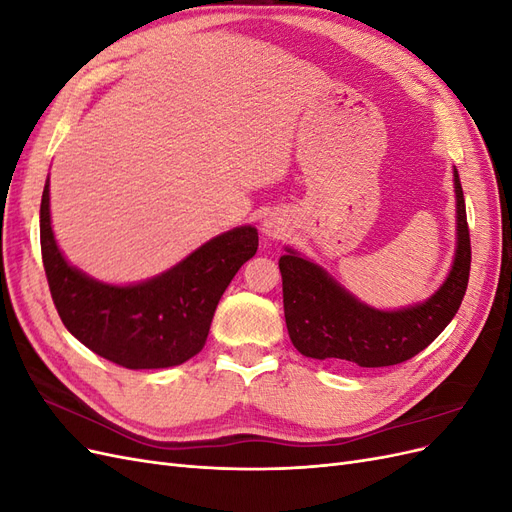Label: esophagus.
Wrapping results in <instances>:
<instances>
[{"label": "esophagus", "instance_id": "1", "mask_svg": "<svg viewBox=\"0 0 512 512\" xmlns=\"http://www.w3.org/2000/svg\"><path fill=\"white\" fill-rule=\"evenodd\" d=\"M262 230H265V235L269 237V239H277L284 232V222H280L277 218H267L265 220V224H262Z\"/></svg>", "mask_w": 512, "mask_h": 512}]
</instances>
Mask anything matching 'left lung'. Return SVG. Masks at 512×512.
<instances>
[{
	"mask_svg": "<svg viewBox=\"0 0 512 512\" xmlns=\"http://www.w3.org/2000/svg\"><path fill=\"white\" fill-rule=\"evenodd\" d=\"M457 254L442 288L399 312L371 309L337 286L314 262L294 252L280 258L284 316L294 348L312 359H342L359 367L404 363L436 339L457 314L470 280V228L455 168Z\"/></svg>",
	"mask_w": 512,
	"mask_h": 512,
	"instance_id": "obj_1",
	"label": "left lung"
}]
</instances>
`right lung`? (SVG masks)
Returning <instances> with one entry per match:
<instances>
[{
    "label": "right lung",
    "mask_w": 512,
    "mask_h": 512,
    "mask_svg": "<svg viewBox=\"0 0 512 512\" xmlns=\"http://www.w3.org/2000/svg\"><path fill=\"white\" fill-rule=\"evenodd\" d=\"M46 282L66 329L102 359L128 369L181 365L203 350L224 290L258 250L252 226L198 247L177 267L136 286L89 280L61 256L51 230L49 181L40 205Z\"/></svg>",
    "instance_id": "1"
}]
</instances>
